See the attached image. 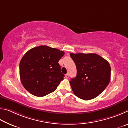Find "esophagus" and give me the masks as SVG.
Instances as JSON below:
<instances>
[{"label":"esophagus","mask_w":128,"mask_h":128,"mask_svg":"<svg viewBox=\"0 0 128 128\" xmlns=\"http://www.w3.org/2000/svg\"><path fill=\"white\" fill-rule=\"evenodd\" d=\"M68 77H69V76H68V74H66V75H65V78H66V79H68Z\"/></svg>","instance_id":"obj_1"}]
</instances>
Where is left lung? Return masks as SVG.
Returning <instances> with one entry per match:
<instances>
[{
    "label": "left lung",
    "instance_id": "left-lung-1",
    "mask_svg": "<svg viewBox=\"0 0 128 128\" xmlns=\"http://www.w3.org/2000/svg\"><path fill=\"white\" fill-rule=\"evenodd\" d=\"M76 66V76L70 81L74 93L85 100L97 97L108 86L111 67L108 61L95 53H70Z\"/></svg>",
    "mask_w": 128,
    "mask_h": 128
}]
</instances>
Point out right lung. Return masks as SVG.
Listing matches in <instances>:
<instances>
[{
  "instance_id": "add662e5",
  "label": "right lung",
  "mask_w": 128,
  "mask_h": 128,
  "mask_svg": "<svg viewBox=\"0 0 128 128\" xmlns=\"http://www.w3.org/2000/svg\"><path fill=\"white\" fill-rule=\"evenodd\" d=\"M64 52L46 46L31 49L20 63V76L29 93L43 97L54 91L64 75L58 61Z\"/></svg>"
}]
</instances>
